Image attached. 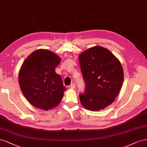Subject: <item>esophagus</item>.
I'll use <instances>...</instances> for the list:
<instances>
[{
  "instance_id": "1",
  "label": "esophagus",
  "mask_w": 147,
  "mask_h": 147,
  "mask_svg": "<svg viewBox=\"0 0 147 147\" xmlns=\"http://www.w3.org/2000/svg\"><path fill=\"white\" fill-rule=\"evenodd\" d=\"M69 88L71 89H75L76 88V86H75V84L74 83H72L69 86Z\"/></svg>"
}]
</instances>
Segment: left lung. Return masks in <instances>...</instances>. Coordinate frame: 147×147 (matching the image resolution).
I'll return each instance as SVG.
<instances>
[{
    "label": "left lung",
    "instance_id": "8db88e82",
    "mask_svg": "<svg viewBox=\"0 0 147 147\" xmlns=\"http://www.w3.org/2000/svg\"><path fill=\"white\" fill-rule=\"evenodd\" d=\"M79 61L86 82L81 103L90 111L103 110L115 101L122 87V65L110 50L98 45L81 53Z\"/></svg>",
    "mask_w": 147,
    "mask_h": 147
}]
</instances>
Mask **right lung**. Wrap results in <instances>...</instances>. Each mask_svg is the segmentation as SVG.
I'll list each match as a JSON object with an SVG mask.
<instances>
[{
	"label": "right lung",
	"instance_id": "add662e5",
	"mask_svg": "<svg viewBox=\"0 0 147 147\" xmlns=\"http://www.w3.org/2000/svg\"><path fill=\"white\" fill-rule=\"evenodd\" d=\"M61 58L47 49L33 52L24 60L18 73L20 89L32 106L44 110L58 106L66 87L55 68Z\"/></svg>",
	"mask_w": 147,
	"mask_h": 147
}]
</instances>
